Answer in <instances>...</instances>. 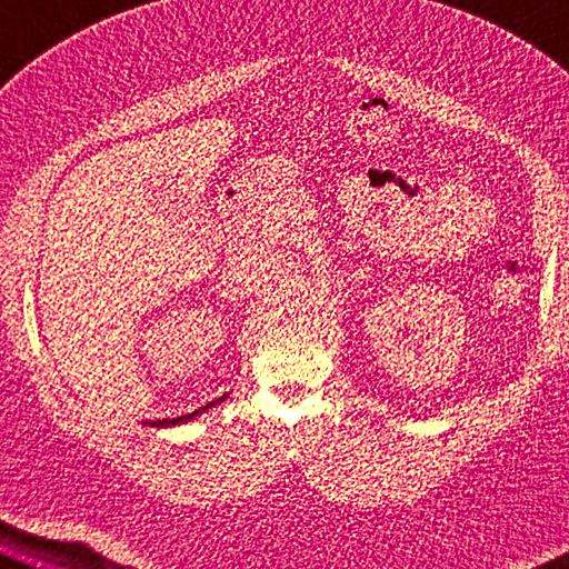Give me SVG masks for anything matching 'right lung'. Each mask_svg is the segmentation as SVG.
Segmentation results:
<instances>
[{
	"mask_svg": "<svg viewBox=\"0 0 569 569\" xmlns=\"http://www.w3.org/2000/svg\"><path fill=\"white\" fill-rule=\"evenodd\" d=\"M227 398V393L222 396V398H217V401H212V403H208V406H202L200 410H192V413H188V416H180V418H166V420H147L143 422V426H149V428H171V426H183V422H190V420H196L200 413H204V410L208 408H212V406H217V403H222Z\"/></svg>",
	"mask_w": 569,
	"mask_h": 569,
	"instance_id": "1",
	"label": "right lung"
}]
</instances>
